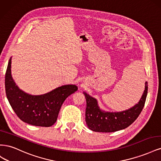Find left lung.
Masks as SVG:
<instances>
[{
	"mask_svg": "<svg viewBox=\"0 0 161 161\" xmlns=\"http://www.w3.org/2000/svg\"><path fill=\"white\" fill-rule=\"evenodd\" d=\"M148 82H145V89L139 102L132 108L119 112L102 110L97 100L83 92L86 101L85 121L88 128L97 132H114L128 128L137 119L142 111L147 99Z\"/></svg>",
	"mask_w": 161,
	"mask_h": 161,
	"instance_id": "obj_1",
	"label": "left lung"
}]
</instances>
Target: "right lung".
I'll list each match as a JSON object with an SVG mask.
<instances>
[{
  "mask_svg": "<svg viewBox=\"0 0 161 161\" xmlns=\"http://www.w3.org/2000/svg\"><path fill=\"white\" fill-rule=\"evenodd\" d=\"M78 90L75 85H66L40 95H32L19 88L11 75V58L5 75V91L14 113L24 122L50 127L56 121L65 99Z\"/></svg>",
  "mask_w": 161,
  "mask_h": 161,
  "instance_id": "obj_1",
  "label": "right lung"
}]
</instances>
